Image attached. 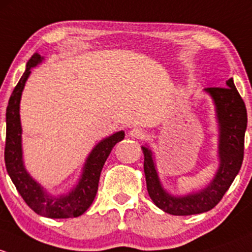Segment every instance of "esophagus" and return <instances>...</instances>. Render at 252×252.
Wrapping results in <instances>:
<instances>
[{
    "instance_id": "34e87169",
    "label": "esophagus",
    "mask_w": 252,
    "mask_h": 252,
    "mask_svg": "<svg viewBox=\"0 0 252 252\" xmlns=\"http://www.w3.org/2000/svg\"><path fill=\"white\" fill-rule=\"evenodd\" d=\"M129 136L132 137V138H137V139H143L145 137V131L142 128H138V127H134V128H132L131 131L128 132Z\"/></svg>"
}]
</instances>
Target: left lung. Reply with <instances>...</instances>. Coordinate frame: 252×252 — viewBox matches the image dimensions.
<instances>
[{
	"instance_id": "1",
	"label": "left lung",
	"mask_w": 252,
	"mask_h": 252,
	"mask_svg": "<svg viewBox=\"0 0 252 252\" xmlns=\"http://www.w3.org/2000/svg\"><path fill=\"white\" fill-rule=\"evenodd\" d=\"M212 98L219 124V168L214 178L200 190L184 195H173L162 187L153 152L143 145L144 173L147 189L153 203L162 211L175 216L203 214L214 209L239 172L244 158L248 114L245 103L235 88L233 79L225 81V87L204 88Z\"/></svg>"
}]
</instances>
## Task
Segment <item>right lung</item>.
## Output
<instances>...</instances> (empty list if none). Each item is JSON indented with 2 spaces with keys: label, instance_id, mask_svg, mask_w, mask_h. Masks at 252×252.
<instances>
[{
  "label": "right lung",
  "instance_id": "obj_1",
  "mask_svg": "<svg viewBox=\"0 0 252 252\" xmlns=\"http://www.w3.org/2000/svg\"><path fill=\"white\" fill-rule=\"evenodd\" d=\"M43 61V57L35 53L27 63V69L13 90L6 111V148L4 162L10 180L22 198L31 210L49 219L79 217L91 206L98 190L100 172L111 149L123 141L125 132L119 131L102 139L88 154L79 182L68 194L52 195L28 172L23 160L22 123H20V99L25 82L29 79L31 69Z\"/></svg>",
  "mask_w": 252,
  "mask_h": 252
}]
</instances>
